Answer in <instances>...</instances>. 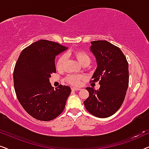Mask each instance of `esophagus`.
Listing matches in <instances>:
<instances>
[{
  "label": "esophagus",
  "instance_id": "1",
  "mask_svg": "<svg viewBox=\"0 0 149 149\" xmlns=\"http://www.w3.org/2000/svg\"><path fill=\"white\" fill-rule=\"evenodd\" d=\"M71 89H72V91H79L80 90V88H78V87H72V88H71Z\"/></svg>",
  "mask_w": 149,
  "mask_h": 149
}]
</instances>
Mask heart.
<instances>
[{
	"label": "heart",
	"mask_w": 149,
	"mask_h": 149,
	"mask_svg": "<svg viewBox=\"0 0 149 149\" xmlns=\"http://www.w3.org/2000/svg\"><path fill=\"white\" fill-rule=\"evenodd\" d=\"M68 54L72 55L83 66H88L91 62V58L90 55L87 52H85V51H75V52L72 53H68ZM65 62H66V56L64 55H62V56L59 57L56 62V67L57 70H62L64 68ZM83 79H84V77L82 76V75L72 74H69L66 77V81L69 84L74 85V86H79L81 84V81L83 80Z\"/></svg>",
	"instance_id": "b5f03b06"
}]
</instances>
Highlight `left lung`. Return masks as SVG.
<instances>
[{
  "label": "left lung",
  "mask_w": 149,
  "mask_h": 149,
  "mask_svg": "<svg viewBox=\"0 0 149 149\" xmlns=\"http://www.w3.org/2000/svg\"><path fill=\"white\" fill-rule=\"evenodd\" d=\"M91 43L97 64L91 82L99 81L100 87L98 90L87 87L89 97L84 105L93 116L109 117L119 109L125 99L129 85L128 62L121 50L107 40Z\"/></svg>",
  "instance_id": "8db88e82"
}]
</instances>
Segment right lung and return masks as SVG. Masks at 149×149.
<instances>
[{
	"mask_svg": "<svg viewBox=\"0 0 149 149\" xmlns=\"http://www.w3.org/2000/svg\"><path fill=\"white\" fill-rule=\"evenodd\" d=\"M67 47L47 40L34 42L20 54L13 70L15 93L20 104L34 119L49 121L64 111L70 87L54 89L49 78L56 72L55 58Z\"/></svg>",
	"mask_w": 149,
	"mask_h": 149,
	"instance_id": "add662e5",
	"label": "right lung"
}]
</instances>
